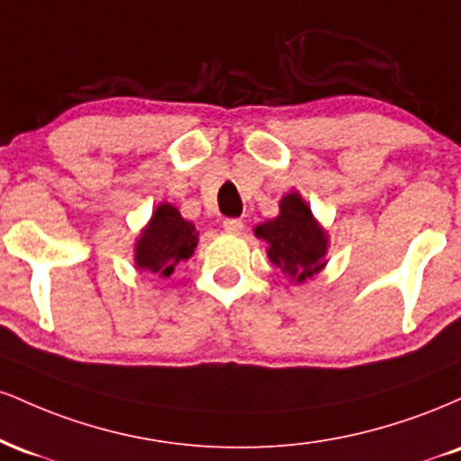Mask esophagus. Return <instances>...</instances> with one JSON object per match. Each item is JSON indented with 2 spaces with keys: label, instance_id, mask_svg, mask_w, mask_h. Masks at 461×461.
I'll return each instance as SVG.
<instances>
[{
  "label": "esophagus",
  "instance_id": "1",
  "mask_svg": "<svg viewBox=\"0 0 461 461\" xmlns=\"http://www.w3.org/2000/svg\"><path fill=\"white\" fill-rule=\"evenodd\" d=\"M223 230L227 234H240V231L245 230V223H242L240 219H227L223 221Z\"/></svg>",
  "mask_w": 461,
  "mask_h": 461
}]
</instances>
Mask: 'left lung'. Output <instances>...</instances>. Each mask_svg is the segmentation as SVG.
Segmentation results:
<instances>
[{
  "label": "left lung",
  "mask_w": 461,
  "mask_h": 461,
  "mask_svg": "<svg viewBox=\"0 0 461 461\" xmlns=\"http://www.w3.org/2000/svg\"><path fill=\"white\" fill-rule=\"evenodd\" d=\"M256 236L267 242V256L293 284H303L327 267L330 234L301 193H288L279 201V214L256 225Z\"/></svg>",
  "instance_id": "left-lung-1"
}]
</instances>
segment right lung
I'll return each mask as SVG.
<instances>
[{"label":"right lung","instance_id":"right-lung-1","mask_svg":"<svg viewBox=\"0 0 461 461\" xmlns=\"http://www.w3.org/2000/svg\"><path fill=\"white\" fill-rule=\"evenodd\" d=\"M199 242L194 223L184 219L173 203L156 205L151 219L134 242V264L139 271L168 279L179 262H186Z\"/></svg>","mask_w":461,"mask_h":461}]
</instances>
